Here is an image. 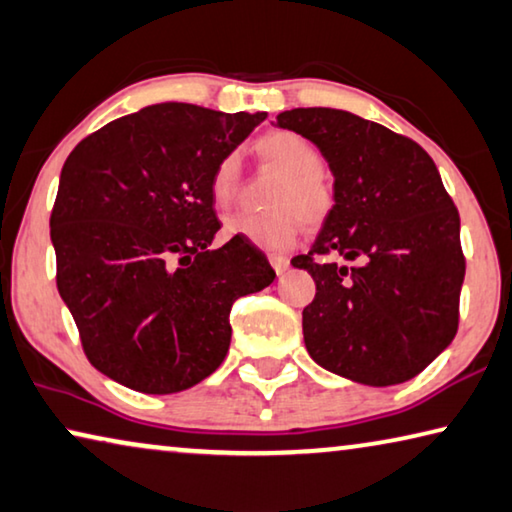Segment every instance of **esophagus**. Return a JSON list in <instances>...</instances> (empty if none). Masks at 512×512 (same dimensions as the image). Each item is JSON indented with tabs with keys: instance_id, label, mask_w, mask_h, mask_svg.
Wrapping results in <instances>:
<instances>
[{
	"instance_id": "obj_1",
	"label": "esophagus",
	"mask_w": 512,
	"mask_h": 512,
	"mask_svg": "<svg viewBox=\"0 0 512 512\" xmlns=\"http://www.w3.org/2000/svg\"><path fill=\"white\" fill-rule=\"evenodd\" d=\"M269 262L273 266V271L278 275H282L289 269V259L285 255H269Z\"/></svg>"
}]
</instances>
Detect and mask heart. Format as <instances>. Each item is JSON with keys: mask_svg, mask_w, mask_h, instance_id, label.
<instances>
[{"mask_svg": "<svg viewBox=\"0 0 512 512\" xmlns=\"http://www.w3.org/2000/svg\"><path fill=\"white\" fill-rule=\"evenodd\" d=\"M257 152L285 173L273 207L278 212H237L225 218V237L243 239L262 250L280 253L294 246L300 234V218L307 225H321L335 207V193L323 175V154L307 136L291 129H275L257 141ZM239 157L225 154L212 173L216 205H230L239 189Z\"/></svg>", "mask_w": 512, "mask_h": 512, "instance_id": "1", "label": "heart"}]
</instances>
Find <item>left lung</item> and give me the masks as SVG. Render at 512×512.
I'll return each instance as SVG.
<instances>
[{
    "label": "left lung",
    "mask_w": 512,
    "mask_h": 512,
    "mask_svg": "<svg viewBox=\"0 0 512 512\" xmlns=\"http://www.w3.org/2000/svg\"><path fill=\"white\" fill-rule=\"evenodd\" d=\"M275 127L307 136L335 177V207L310 253L291 259L316 282L303 310L307 353L353 383L415 378L456 337L465 280L460 216L435 161L342 109L282 111ZM330 252L343 259H320Z\"/></svg>",
    "instance_id": "1"
}]
</instances>
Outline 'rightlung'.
<instances>
[{"label":"right lung","mask_w":512,"mask_h":512,"mask_svg":"<svg viewBox=\"0 0 512 512\" xmlns=\"http://www.w3.org/2000/svg\"><path fill=\"white\" fill-rule=\"evenodd\" d=\"M266 118L161 102L86 136L61 170L50 218L56 287L86 358L143 394H175L214 373L239 296L275 280L221 230L212 173Z\"/></svg>","instance_id":"add662e5"}]
</instances>
